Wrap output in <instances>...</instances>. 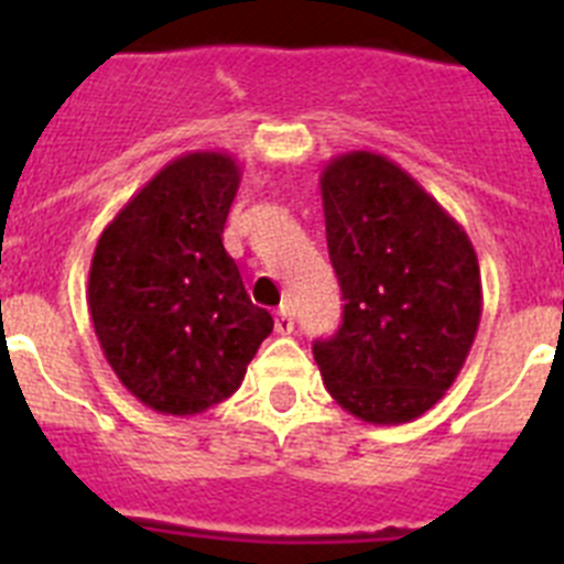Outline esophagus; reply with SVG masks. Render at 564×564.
<instances>
[{"label":"esophagus","mask_w":564,"mask_h":564,"mask_svg":"<svg viewBox=\"0 0 564 564\" xmlns=\"http://www.w3.org/2000/svg\"><path fill=\"white\" fill-rule=\"evenodd\" d=\"M273 325H276V333H282V336H288V333L293 330V316H291V307H279L276 311V318H273Z\"/></svg>","instance_id":"esophagus-1"}]
</instances>
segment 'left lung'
Returning a JSON list of instances; mask_svg holds the SVG:
<instances>
[{"label": "left lung", "instance_id": "obj_1", "mask_svg": "<svg viewBox=\"0 0 564 564\" xmlns=\"http://www.w3.org/2000/svg\"><path fill=\"white\" fill-rule=\"evenodd\" d=\"M341 327L313 344L333 401L367 423H406L463 370L482 313L480 262L460 223L398 163L338 154L322 169Z\"/></svg>", "mask_w": 564, "mask_h": 564}]
</instances>
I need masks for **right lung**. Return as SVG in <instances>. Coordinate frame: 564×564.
I'll return each mask as SVG.
<instances>
[{
	"label": "right lung",
	"mask_w": 564,
	"mask_h": 564,
	"mask_svg": "<svg viewBox=\"0 0 564 564\" xmlns=\"http://www.w3.org/2000/svg\"><path fill=\"white\" fill-rule=\"evenodd\" d=\"M239 163L186 152L98 237L87 302L118 381L161 415H197L239 390L271 313L248 299L223 248Z\"/></svg>",
	"instance_id": "1"
}]
</instances>
